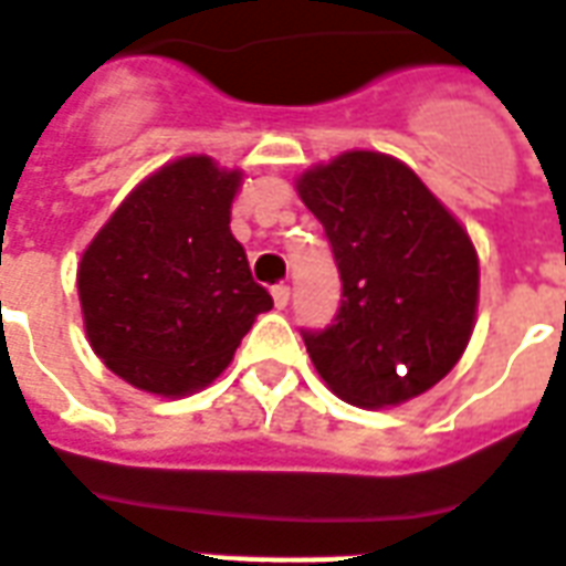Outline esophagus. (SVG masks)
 <instances>
[{
  "label": "esophagus",
  "instance_id": "1",
  "mask_svg": "<svg viewBox=\"0 0 566 566\" xmlns=\"http://www.w3.org/2000/svg\"><path fill=\"white\" fill-rule=\"evenodd\" d=\"M287 300H291V287H287L284 282L272 284V303H275V308H284Z\"/></svg>",
  "mask_w": 566,
  "mask_h": 566
}]
</instances>
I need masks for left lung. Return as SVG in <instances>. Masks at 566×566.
Listing matches in <instances>:
<instances>
[{
	"mask_svg": "<svg viewBox=\"0 0 566 566\" xmlns=\"http://www.w3.org/2000/svg\"><path fill=\"white\" fill-rule=\"evenodd\" d=\"M296 188L342 279L333 324L303 329L317 375L363 408L434 387L474 329L480 266L462 224L411 167L380 153L338 155Z\"/></svg>",
	"mask_w": 566,
	"mask_h": 566,
	"instance_id": "8db88e82",
	"label": "left lung"
}]
</instances>
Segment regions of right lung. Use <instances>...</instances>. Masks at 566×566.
<instances>
[{"instance_id": "1", "label": "right lung", "mask_w": 566, "mask_h": 566, "mask_svg": "<svg viewBox=\"0 0 566 566\" xmlns=\"http://www.w3.org/2000/svg\"><path fill=\"white\" fill-rule=\"evenodd\" d=\"M240 170L188 155L140 182L83 251V321L119 378L158 396L207 387L228 366L270 291L230 233Z\"/></svg>"}]
</instances>
